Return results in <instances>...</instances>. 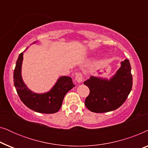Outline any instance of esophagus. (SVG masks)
<instances>
[{
	"label": "esophagus",
	"instance_id": "obj_1",
	"mask_svg": "<svg viewBox=\"0 0 148 148\" xmlns=\"http://www.w3.org/2000/svg\"><path fill=\"white\" fill-rule=\"evenodd\" d=\"M75 81L79 84H80V83L82 82L83 81V75L81 73H77L76 74V76H75Z\"/></svg>",
	"mask_w": 148,
	"mask_h": 148
}]
</instances>
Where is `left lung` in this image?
Instances as JSON below:
<instances>
[{
    "instance_id": "1",
    "label": "left lung",
    "mask_w": 148,
    "mask_h": 148,
    "mask_svg": "<svg viewBox=\"0 0 148 148\" xmlns=\"http://www.w3.org/2000/svg\"><path fill=\"white\" fill-rule=\"evenodd\" d=\"M84 84L90 90L85 101L89 110L96 113L116 110L125 102L132 88L129 60L125 59L121 62V67L109 79L92 75Z\"/></svg>"
}]
</instances>
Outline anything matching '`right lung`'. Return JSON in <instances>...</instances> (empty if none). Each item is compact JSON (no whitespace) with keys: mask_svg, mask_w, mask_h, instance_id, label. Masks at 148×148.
Segmentation results:
<instances>
[{"mask_svg":"<svg viewBox=\"0 0 148 148\" xmlns=\"http://www.w3.org/2000/svg\"><path fill=\"white\" fill-rule=\"evenodd\" d=\"M36 42L37 41L33 44ZM23 59V52H21L16 62L13 73L14 85L22 102L35 112L44 114L57 112L62 106L65 94L75 87L72 79L68 76H61L58 77L55 84L48 92L42 94L34 92L27 88L22 78Z\"/></svg>","mask_w":148,"mask_h":148,"instance_id":"obj_1","label":"right lung"}]
</instances>
